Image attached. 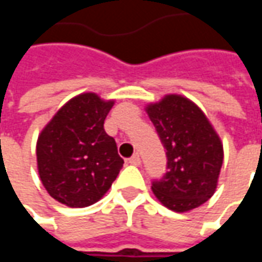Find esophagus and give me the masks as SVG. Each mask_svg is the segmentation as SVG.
<instances>
[{"mask_svg": "<svg viewBox=\"0 0 262 262\" xmlns=\"http://www.w3.org/2000/svg\"><path fill=\"white\" fill-rule=\"evenodd\" d=\"M127 161H129V164L132 165H139L140 164V157H139V154L135 153L133 156H132L130 159L127 160Z\"/></svg>", "mask_w": 262, "mask_h": 262, "instance_id": "1", "label": "esophagus"}]
</instances>
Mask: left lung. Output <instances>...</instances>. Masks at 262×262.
<instances>
[{"label": "left lung", "mask_w": 262, "mask_h": 262, "mask_svg": "<svg viewBox=\"0 0 262 262\" xmlns=\"http://www.w3.org/2000/svg\"><path fill=\"white\" fill-rule=\"evenodd\" d=\"M146 111L167 157V172L151 181L154 195L176 212L201 206L217 185L223 163L219 136L202 111L181 95H167Z\"/></svg>", "instance_id": "obj_1"}]
</instances>
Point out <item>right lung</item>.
I'll return each mask as SVG.
<instances>
[{
	"mask_svg": "<svg viewBox=\"0 0 262 262\" xmlns=\"http://www.w3.org/2000/svg\"><path fill=\"white\" fill-rule=\"evenodd\" d=\"M114 101L86 92L70 99L37 139V170L52 198L70 208L98 202L116 180L123 159L103 122Z\"/></svg>",
	"mask_w": 262,
	"mask_h": 262,
	"instance_id": "1",
	"label": "right lung"
}]
</instances>
